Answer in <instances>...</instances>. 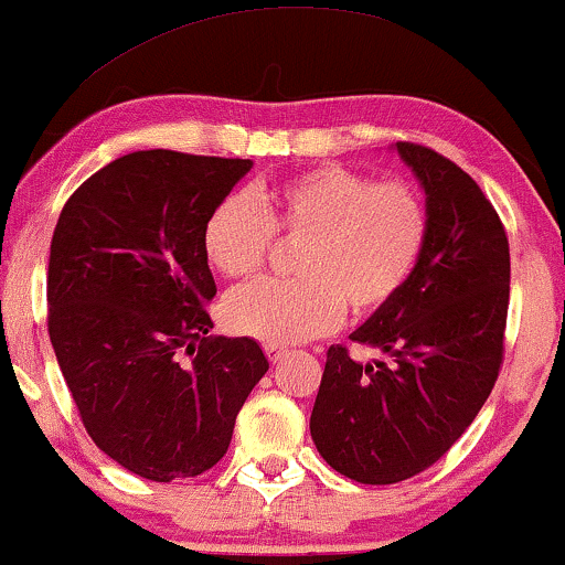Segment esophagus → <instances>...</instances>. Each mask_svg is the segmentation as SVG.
<instances>
[{
    "instance_id": "esophagus-1",
    "label": "esophagus",
    "mask_w": 565,
    "mask_h": 565,
    "mask_svg": "<svg viewBox=\"0 0 565 565\" xmlns=\"http://www.w3.org/2000/svg\"><path fill=\"white\" fill-rule=\"evenodd\" d=\"M265 353L269 358V363H280L285 355H288V350L280 348V345H265Z\"/></svg>"
}]
</instances>
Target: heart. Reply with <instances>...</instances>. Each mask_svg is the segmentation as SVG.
<instances>
[{"label": "heart", "mask_w": 565, "mask_h": 565, "mask_svg": "<svg viewBox=\"0 0 565 565\" xmlns=\"http://www.w3.org/2000/svg\"><path fill=\"white\" fill-rule=\"evenodd\" d=\"M273 231L303 241L298 280H256L223 300L231 332L292 345L337 327L342 311L371 317L413 277L428 238V212L405 184H376L319 166L252 194L220 200L204 220L202 248L220 275L246 277L265 262Z\"/></svg>", "instance_id": "obj_1"}]
</instances>
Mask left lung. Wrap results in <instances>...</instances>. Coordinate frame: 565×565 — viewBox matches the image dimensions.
<instances>
[{"mask_svg": "<svg viewBox=\"0 0 565 565\" xmlns=\"http://www.w3.org/2000/svg\"><path fill=\"white\" fill-rule=\"evenodd\" d=\"M392 150L426 194V248L399 296L350 334L392 363L332 345L311 413L321 457L363 486L413 478L465 434L498 379L509 311V241L493 204L438 152Z\"/></svg>", "mask_w": 565, "mask_h": 565, "instance_id": "left-lung-1", "label": "left lung"}]
</instances>
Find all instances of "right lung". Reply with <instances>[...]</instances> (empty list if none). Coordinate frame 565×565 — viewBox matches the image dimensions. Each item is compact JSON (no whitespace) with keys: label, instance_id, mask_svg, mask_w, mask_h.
Segmentation results:
<instances>
[{"label":"right lung","instance_id":"add662e5","mask_svg":"<svg viewBox=\"0 0 565 565\" xmlns=\"http://www.w3.org/2000/svg\"><path fill=\"white\" fill-rule=\"evenodd\" d=\"M252 160L139 150L64 204L49 337L85 430L145 480L196 478L228 451L269 363L252 337H204L215 298L204 220Z\"/></svg>","mask_w":565,"mask_h":565}]
</instances>
